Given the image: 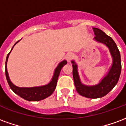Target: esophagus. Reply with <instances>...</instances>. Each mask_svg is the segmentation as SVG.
<instances>
[{
	"label": "esophagus",
	"mask_w": 126,
	"mask_h": 126,
	"mask_svg": "<svg viewBox=\"0 0 126 126\" xmlns=\"http://www.w3.org/2000/svg\"><path fill=\"white\" fill-rule=\"evenodd\" d=\"M73 57H74V54L71 53V52H69V53H67V55H66L65 59L68 62H70V61L73 59Z\"/></svg>",
	"instance_id": "1"
}]
</instances>
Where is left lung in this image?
<instances>
[{"label": "left lung", "instance_id": "8db88e82", "mask_svg": "<svg viewBox=\"0 0 126 126\" xmlns=\"http://www.w3.org/2000/svg\"><path fill=\"white\" fill-rule=\"evenodd\" d=\"M93 30L95 35L94 39L96 41L105 44L109 48L111 57L113 58V63L108 74L103 78L98 84L92 86H86L83 84L80 81L76 63H75L74 61H71V63L73 64L72 66L74 84L77 92L84 97L98 98L107 94L117 84L121 74L122 63L120 52L113 40L102 30H100V29L93 28Z\"/></svg>", "mask_w": 126, "mask_h": 126}]
</instances>
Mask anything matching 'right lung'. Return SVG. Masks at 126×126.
Wrapping results in <instances>:
<instances>
[{
  "label": "right lung",
  "instance_id": "1",
  "mask_svg": "<svg viewBox=\"0 0 126 126\" xmlns=\"http://www.w3.org/2000/svg\"><path fill=\"white\" fill-rule=\"evenodd\" d=\"M17 41L15 44L17 43ZM13 46V47H14ZM12 48V49H13ZM11 49V50H12ZM11 52L7 55V59H6V63H5V74H6V78L8 84L9 85L10 88L11 90L17 95H19L20 97L23 98V99L28 101H39V100H43L46 98L48 97L49 96L52 94L53 92L55 91V88L57 86V82L58 77L59 76L60 71L63 66L67 64V61L64 60L61 61L58 66L56 67L54 72V75L52 78L51 81L47 85L42 86H37V87H30V88H23V87H18L16 86L15 85L13 84L10 80L9 77V74L7 71V65L8 58L9 56V54Z\"/></svg>",
  "mask_w": 126,
  "mask_h": 126
}]
</instances>
